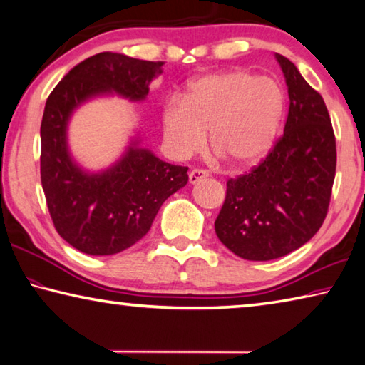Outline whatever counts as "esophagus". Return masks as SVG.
<instances>
[{
  "mask_svg": "<svg viewBox=\"0 0 365 365\" xmlns=\"http://www.w3.org/2000/svg\"><path fill=\"white\" fill-rule=\"evenodd\" d=\"M207 177H209V172L207 170H202V169L191 170L190 175H188L191 185H195V183L200 182V180H202V178H207Z\"/></svg>",
  "mask_w": 365,
  "mask_h": 365,
  "instance_id": "1",
  "label": "esophagus"
}]
</instances>
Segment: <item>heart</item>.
Masks as SVG:
<instances>
[{"instance_id":"obj_1","label":"heart","mask_w":365,"mask_h":365,"mask_svg":"<svg viewBox=\"0 0 365 365\" xmlns=\"http://www.w3.org/2000/svg\"><path fill=\"white\" fill-rule=\"evenodd\" d=\"M284 110L276 81L247 71L210 73L190 84L183 101L164 105L163 132L168 150L178 160L209 143L231 168L262 160L273 143Z\"/></svg>"}]
</instances>
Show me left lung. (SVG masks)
<instances>
[{
    "label": "left lung",
    "instance_id": "obj_1",
    "mask_svg": "<svg viewBox=\"0 0 365 365\" xmlns=\"http://www.w3.org/2000/svg\"><path fill=\"white\" fill-rule=\"evenodd\" d=\"M276 61L289 92L284 135L269 155L227 182L215 233L237 257L274 260L302 247L327 215L336 147L326 103L281 54Z\"/></svg>",
    "mask_w": 365,
    "mask_h": 365
}]
</instances>
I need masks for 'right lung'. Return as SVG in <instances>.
I'll return each instance as SVG.
<instances>
[{
    "label": "right lung",
    "instance_id": "right-lung-1",
    "mask_svg": "<svg viewBox=\"0 0 365 365\" xmlns=\"http://www.w3.org/2000/svg\"><path fill=\"white\" fill-rule=\"evenodd\" d=\"M164 62L101 52L73 67L46 101L41 185L57 233L89 255H113L148 233L158 210L188 182V168L161 161L132 138L110 168L89 172L70 153L68 123L91 98L116 94L145 101Z\"/></svg>",
    "mask_w": 365,
    "mask_h": 365
}]
</instances>
